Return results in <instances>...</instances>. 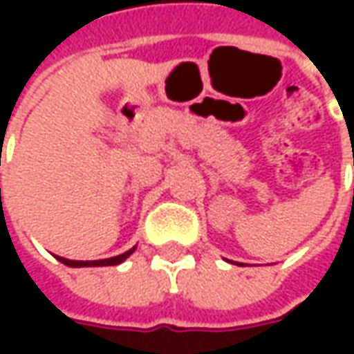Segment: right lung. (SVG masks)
<instances>
[{
	"instance_id": "1",
	"label": "right lung",
	"mask_w": 354,
	"mask_h": 354,
	"mask_svg": "<svg viewBox=\"0 0 354 354\" xmlns=\"http://www.w3.org/2000/svg\"><path fill=\"white\" fill-rule=\"evenodd\" d=\"M133 252V248L128 252H124V254H120V256H114V258H106V260H94V262H78V260H66V258H61V256H57L59 258V262L62 264L71 266V268H84V266H116L120 262H124L126 258H128L129 254Z\"/></svg>"
}]
</instances>
